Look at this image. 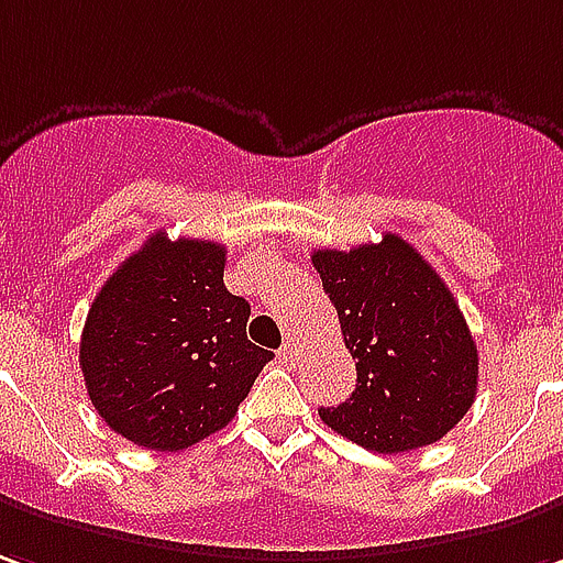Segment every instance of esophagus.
<instances>
[{"instance_id": "obj_1", "label": "esophagus", "mask_w": 563, "mask_h": 563, "mask_svg": "<svg viewBox=\"0 0 563 563\" xmlns=\"http://www.w3.org/2000/svg\"><path fill=\"white\" fill-rule=\"evenodd\" d=\"M280 360H283V363H295V360H298V344H295V341H289V338L283 341Z\"/></svg>"}]
</instances>
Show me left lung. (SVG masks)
I'll return each mask as SVG.
<instances>
[{
	"label": "left lung",
	"mask_w": 563,
	"mask_h": 563,
	"mask_svg": "<svg viewBox=\"0 0 563 563\" xmlns=\"http://www.w3.org/2000/svg\"><path fill=\"white\" fill-rule=\"evenodd\" d=\"M310 262L356 360V390L320 408L322 423L377 454L439 442L478 387V350L445 280L399 234Z\"/></svg>",
	"instance_id": "obj_1"
}]
</instances>
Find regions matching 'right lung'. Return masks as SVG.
I'll list each match as a JSON object with an SVG mask.
<instances>
[{"label": "right lung", "instance_id": "add662e5", "mask_svg": "<svg viewBox=\"0 0 563 563\" xmlns=\"http://www.w3.org/2000/svg\"><path fill=\"white\" fill-rule=\"evenodd\" d=\"M222 277V243L158 231L93 298L78 365L97 415L133 445L183 451L228 427L274 360Z\"/></svg>", "mask_w": 563, "mask_h": 563}]
</instances>
